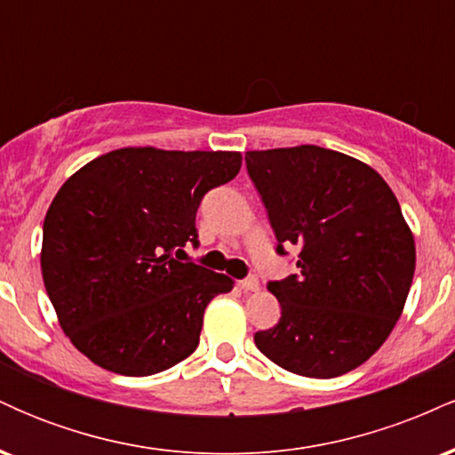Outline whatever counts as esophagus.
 <instances>
[{
    "label": "esophagus",
    "instance_id": "esophagus-1",
    "mask_svg": "<svg viewBox=\"0 0 455 455\" xmlns=\"http://www.w3.org/2000/svg\"><path fill=\"white\" fill-rule=\"evenodd\" d=\"M239 286L245 291V293H254V291H259V278L257 275H248V278L239 282Z\"/></svg>",
    "mask_w": 455,
    "mask_h": 455
}]
</instances>
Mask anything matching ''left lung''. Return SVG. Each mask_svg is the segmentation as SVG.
Returning <instances> with one entry per match:
<instances>
[{
	"instance_id": "left-lung-1",
	"label": "left lung",
	"mask_w": 455,
	"mask_h": 455,
	"mask_svg": "<svg viewBox=\"0 0 455 455\" xmlns=\"http://www.w3.org/2000/svg\"><path fill=\"white\" fill-rule=\"evenodd\" d=\"M278 239L299 274L269 282L278 325L259 351L299 377L333 379L368 362L404 310L415 239L387 181L340 151L299 145L245 154Z\"/></svg>"
}]
</instances>
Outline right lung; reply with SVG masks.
<instances>
[{
	"label": "right lung",
	"mask_w": 455,
	"mask_h": 455,
	"mask_svg": "<svg viewBox=\"0 0 455 455\" xmlns=\"http://www.w3.org/2000/svg\"><path fill=\"white\" fill-rule=\"evenodd\" d=\"M239 169V151L124 148L68 177L46 212L40 267L87 359L149 377L195 353L207 304L233 280L177 254L198 245L203 196Z\"/></svg>",
	"instance_id": "obj_1"
}]
</instances>
